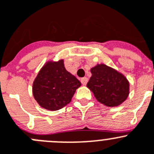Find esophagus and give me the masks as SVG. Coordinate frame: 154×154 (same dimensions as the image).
Instances as JSON below:
<instances>
[{"instance_id":"obj_1","label":"esophagus","mask_w":154,"mask_h":154,"mask_svg":"<svg viewBox=\"0 0 154 154\" xmlns=\"http://www.w3.org/2000/svg\"><path fill=\"white\" fill-rule=\"evenodd\" d=\"M81 82H82V84L83 85H85L87 84V82H88V78H86V77L82 78L81 79Z\"/></svg>"}]
</instances>
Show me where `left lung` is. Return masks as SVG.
Segmentation results:
<instances>
[{
  "label": "left lung",
  "instance_id": "1",
  "mask_svg": "<svg viewBox=\"0 0 154 154\" xmlns=\"http://www.w3.org/2000/svg\"><path fill=\"white\" fill-rule=\"evenodd\" d=\"M87 87L101 104L109 107L121 105L129 94V82L122 74L104 64L91 69Z\"/></svg>",
  "mask_w": 154,
  "mask_h": 154
}]
</instances>
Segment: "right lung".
I'll use <instances>...</instances> for the list:
<instances>
[{
  "instance_id": "add662e5",
  "label": "right lung",
  "mask_w": 154,
  "mask_h": 154,
  "mask_svg": "<svg viewBox=\"0 0 154 154\" xmlns=\"http://www.w3.org/2000/svg\"><path fill=\"white\" fill-rule=\"evenodd\" d=\"M81 82L66 71L63 60L48 63L33 82L35 99L43 108L50 111L63 108L71 101Z\"/></svg>"
}]
</instances>
